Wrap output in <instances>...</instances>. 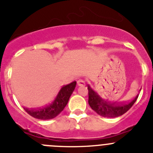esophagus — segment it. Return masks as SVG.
I'll return each instance as SVG.
<instances>
[{
	"label": "esophagus",
	"mask_w": 153,
	"mask_h": 153,
	"mask_svg": "<svg viewBox=\"0 0 153 153\" xmlns=\"http://www.w3.org/2000/svg\"><path fill=\"white\" fill-rule=\"evenodd\" d=\"M77 85H78V86H84V85H85V82L83 81V80L80 79L77 81Z\"/></svg>",
	"instance_id": "1"
}]
</instances>
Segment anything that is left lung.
<instances>
[{"instance_id":"left-lung-1","label":"left lung","mask_w":153,"mask_h":153,"mask_svg":"<svg viewBox=\"0 0 153 153\" xmlns=\"http://www.w3.org/2000/svg\"><path fill=\"white\" fill-rule=\"evenodd\" d=\"M88 97H89L88 103L90 106L98 115L105 118H115L125 114L131 109L139 96L138 94L134 99L128 102L112 103L102 99L97 93L95 92L90 87V85H88Z\"/></svg>"}]
</instances>
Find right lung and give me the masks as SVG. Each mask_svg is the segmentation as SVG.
Segmentation results:
<instances>
[{
  "instance_id": "add662e5",
  "label": "right lung",
  "mask_w": 153,
  "mask_h": 153,
  "mask_svg": "<svg viewBox=\"0 0 153 153\" xmlns=\"http://www.w3.org/2000/svg\"><path fill=\"white\" fill-rule=\"evenodd\" d=\"M76 86V81L62 87L55 97L46 105L38 109H25V112L31 116L41 120L52 119L59 115L67 105L70 97Z\"/></svg>"
}]
</instances>
